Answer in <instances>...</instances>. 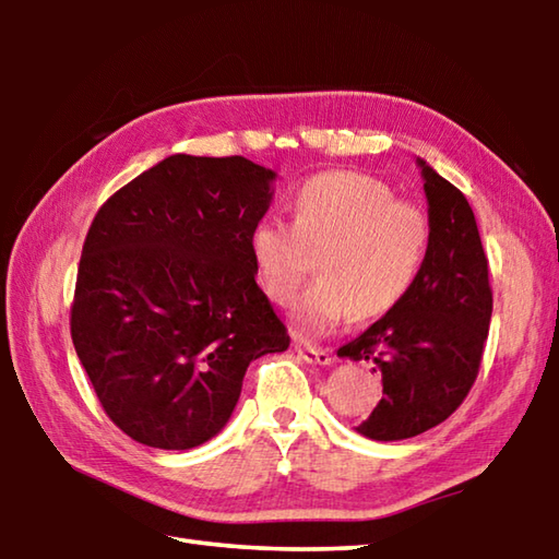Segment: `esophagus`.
<instances>
[{
    "mask_svg": "<svg viewBox=\"0 0 559 559\" xmlns=\"http://www.w3.org/2000/svg\"><path fill=\"white\" fill-rule=\"evenodd\" d=\"M296 353H298L300 359H306V362H310V365H330V362H333V355H330V349H325V347L296 343Z\"/></svg>",
    "mask_w": 559,
    "mask_h": 559,
    "instance_id": "esophagus-1",
    "label": "esophagus"
}]
</instances>
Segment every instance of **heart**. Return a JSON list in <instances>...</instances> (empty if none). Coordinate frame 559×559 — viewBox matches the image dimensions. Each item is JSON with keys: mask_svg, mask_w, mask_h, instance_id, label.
I'll return each instance as SVG.
<instances>
[{"mask_svg": "<svg viewBox=\"0 0 559 559\" xmlns=\"http://www.w3.org/2000/svg\"><path fill=\"white\" fill-rule=\"evenodd\" d=\"M290 224L261 219L251 231V259L269 298L290 306L302 278H320L302 293L290 323L302 337H320L349 316H386L419 278L431 243L429 214L396 200L382 179L362 173H320L293 189Z\"/></svg>", "mask_w": 559, "mask_h": 559, "instance_id": "b5f03b06", "label": "heart"}]
</instances>
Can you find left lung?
<instances>
[{"label": "left lung", "instance_id": "1", "mask_svg": "<svg viewBox=\"0 0 559 559\" xmlns=\"http://www.w3.org/2000/svg\"><path fill=\"white\" fill-rule=\"evenodd\" d=\"M431 243L406 298L337 349L382 372V400L357 431L374 441L412 439L459 409L476 382L493 313L488 259L461 189L419 159Z\"/></svg>", "mask_w": 559, "mask_h": 559}]
</instances>
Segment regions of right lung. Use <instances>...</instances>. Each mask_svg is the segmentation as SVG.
<instances>
[{
    "mask_svg": "<svg viewBox=\"0 0 559 559\" xmlns=\"http://www.w3.org/2000/svg\"><path fill=\"white\" fill-rule=\"evenodd\" d=\"M273 179L241 155H173L93 219L71 337L103 412L130 439L167 451L210 441L251 359L288 349L249 246Z\"/></svg>",
    "mask_w": 559,
    "mask_h": 559,
    "instance_id": "obj_1",
    "label": "right lung"
}]
</instances>
